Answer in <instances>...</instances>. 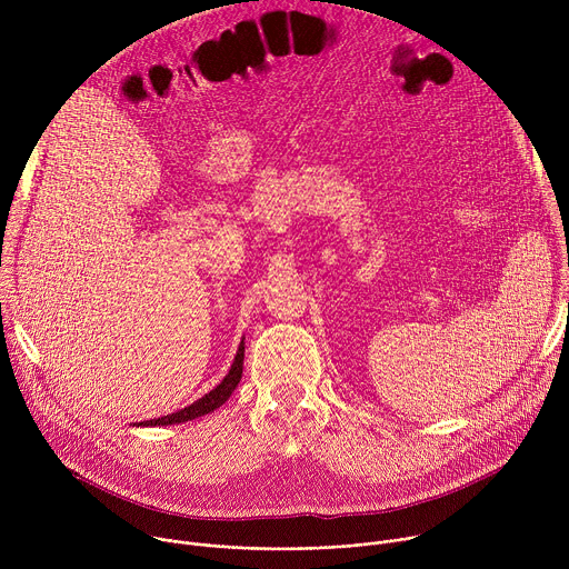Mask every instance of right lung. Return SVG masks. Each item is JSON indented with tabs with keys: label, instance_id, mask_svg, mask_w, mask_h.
I'll return each instance as SVG.
<instances>
[{
	"label": "right lung",
	"instance_id": "obj_1",
	"mask_svg": "<svg viewBox=\"0 0 569 569\" xmlns=\"http://www.w3.org/2000/svg\"><path fill=\"white\" fill-rule=\"evenodd\" d=\"M242 358H246V347H238L236 351V358H233V365L229 369V373L220 380V385H216L209 393H204L202 398H198L196 402H191L189 408L161 419V423H184V421H191V419H198V417H204L209 412H213L216 408H220V405L231 396V391L238 387L240 382V376H242Z\"/></svg>",
	"mask_w": 569,
	"mask_h": 569
}]
</instances>
